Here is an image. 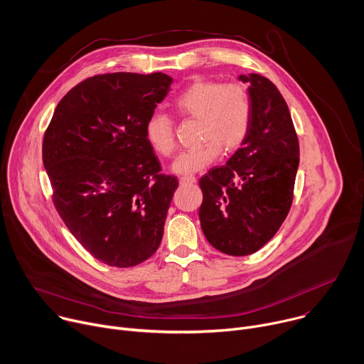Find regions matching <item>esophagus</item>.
<instances>
[{"instance_id": "esophagus-1", "label": "esophagus", "mask_w": 364, "mask_h": 364, "mask_svg": "<svg viewBox=\"0 0 364 364\" xmlns=\"http://www.w3.org/2000/svg\"><path fill=\"white\" fill-rule=\"evenodd\" d=\"M193 183H196V177H193V176H183L180 178L181 186H188V184H193Z\"/></svg>"}]
</instances>
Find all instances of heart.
<instances>
[{"instance_id": "heart-1", "label": "heart", "mask_w": 364, "mask_h": 364, "mask_svg": "<svg viewBox=\"0 0 364 364\" xmlns=\"http://www.w3.org/2000/svg\"><path fill=\"white\" fill-rule=\"evenodd\" d=\"M173 109L183 118L198 121L200 144L184 151L173 163L177 174L197 173L213 164L222 154L237 149L245 141L250 125V99L245 86L222 83L213 79H196L174 100ZM145 135L152 149L171 157L177 144L173 119L164 114H154L145 127Z\"/></svg>"}]
</instances>
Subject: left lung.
<instances>
[{
    "mask_svg": "<svg viewBox=\"0 0 364 364\" xmlns=\"http://www.w3.org/2000/svg\"><path fill=\"white\" fill-rule=\"evenodd\" d=\"M237 79L249 85V131L226 166L200 178L198 216L213 247L246 256L275 236L291 209L299 144L278 87L256 73Z\"/></svg>",
    "mask_w": 364,
    "mask_h": 364,
    "instance_id": "1",
    "label": "left lung"
}]
</instances>
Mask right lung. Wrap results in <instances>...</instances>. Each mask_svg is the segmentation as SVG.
Segmentation results:
<instances>
[{
    "instance_id": "add662e5",
    "label": "right lung",
    "mask_w": 364,
    "mask_h": 364,
    "mask_svg": "<svg viewBox=\"0 0 364 364\" xmlns=\"http://www.w3.org/2000/svg\"><path fill=\"white\" fill-rule=\"evenodd\" d=\"M173 79L107 73L59 102L43 139L53 203L77 242L109 267H135L159 249L178 181L161 174L145 127Z\"/></svg>"
}]
</instances>
